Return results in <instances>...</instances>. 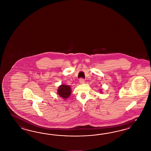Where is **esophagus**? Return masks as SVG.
<instances>
[{"mask_svg":"<svg viewBox=\"0 0 151 151\" xmlns=\"http://www.w3.org/2000/svg\"><path fill=\"white\" fill-rule=\"evenodd\" d=\"M79 82H80V83H81V84H82V83H83L84 82H85V80H84L83 78H80V79Z\"/></svg>","mask_w":151,"mask_h":151,"instance_id":"1","label":"esophagus"}]
</instances>
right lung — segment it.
Here are the masks:
<instances>
[{
    "mask_svg": "<svg viewBox=\"0 0 151 151\" xmlns=\"http://www.w3.org/2000/svg\"><path fill=\"white\" fill-rule=\"evenodd\" d=\"M58 93L60 97L63 98L64 100L68 98L71 93V90L68 85H61L58 89Z\"/></svg>",
    "mask_w": 151,
    "mask_h": 151,
    "instance_id": "right-lung-1",
    "label": "right lung"
}]
</instances>
